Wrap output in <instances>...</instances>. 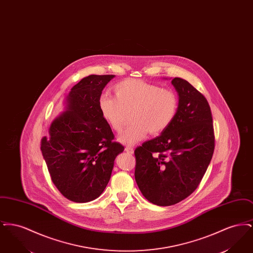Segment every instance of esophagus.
<instances>
[{
    "label": "esophagus",
    "instance_id": "esophagus-1",
    "mask_svg": "<svg viewBox=\"0 0 253 253\" xmlns=\"http://www.w3.org/2000/svg\"><path fill=\"white\" fill-rule=\"evenodd\" d=\"M125 151L128 153V154H132L133 153V148H132V147H126L125 148Z\"/></svg>",
    "mask_w": 253,
    "mask_h": 253
}]
</instances>
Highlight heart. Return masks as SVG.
<instances>
[{"label":"heart","instance_id":"obj_1","mask_svg":"<svg viewBox=\"0 0 253 253\" xmlns=\"http://www.w3.org/2000/svg\"><path fill=\"white\" fill-rule=\"evenodd\" d=\"M115 96L102 95L98 108L111 129L120 132L130 113L131 124L123 131L120 140L133 145L145 138L149 132L157 135L167 130L174 121L179 99L176 93L142 80L129 79L114 87Z\"/></svg>","mask_w":253,"mask_h":253}]
</instances>
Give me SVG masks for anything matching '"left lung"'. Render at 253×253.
I'll return each mask as SVG.
<instances>
[{
    "instance_id": "obj_1",
    "label": "left lung",
    "mask_w": 253,
    "mask_h": 253,
    "mask_svg": "<svg viewBox=\"0 0 253 253\" xmlns=\"http://www.w3.org/2000/svg\"><path fill=\"white\" fill-rule=\"evenodd\" d=\"M177 115L167 130L134 150V178L145 198L171 206L197 189L212 158L215 137L211 107L189 82L174 78Z\"/></svg>"
}]
</instances>
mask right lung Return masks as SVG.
<instances>
[{"instance_id": "right-lung-1", "label": "right lung", "mask_w": 253, "mask_h": 253, "mask_svg": "<svg viewBox=\"0 0 253 253\" xmlns=\"http://www.w3.org/2000/svg\"><path fill=\"white\" fill-rule=\"evenodd\" d=\"M114 77L90 75L72 87L66 111L41 140L51 180L76 203L90 202L103 193L114 161L124 150L98 108L102 90Z\"/></svg>"}]
</instances>
